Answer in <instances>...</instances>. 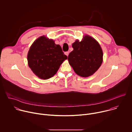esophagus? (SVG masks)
Instances as JSON below:
<instances>
[{
    "mask_svg": "<svg viewBox=\"0 0 132 132\" xmlns=\"http://www.w3.org/2000/svg\"><path fill=\"white\" fill-rule=\"evenodd\" d=\"M65 54L68 56V55H69V52H66L65 53Z\"/></svg>",
    "mask_w": 132,
    "mask_h": 132,
    "instance_id": "esophagus-1",
    "label": "esophagus"
}]
</instances>
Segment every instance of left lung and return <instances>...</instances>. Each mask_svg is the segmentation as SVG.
<instances>
[{
  "label": "left lung",
  "instance_id": "1",
  "mask_svg": "<svg viewBox=\"0 0 132 132\" xmlns=\"http://www.w3.org/2000/svg\"><path fill=\"white\" fill-rule=\"evenodd\" d=\"M72 47L73 50L69 53L68 60L75 73L82 77L91 76L103 62V51L99 43L85 35L81 41L76 40Z\"/></svg>",
  "mask_w": 132,
  "mask_h": 132
}]
</instances>
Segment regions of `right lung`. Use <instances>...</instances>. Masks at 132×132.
I'll return each instance as SVG.
<instances>
[{"mask_svg":"<svg viewBox=\"0 0 132 132\" xmlns=\"http://www.w3.org/2000/svg\"><path fill=\"white\" fill-rule=\"evenodd\" d=\"M67 59L61 46L44 35L33 43L27 56L29 67L36 76L44 80L54 76Z\"/></svg>","mask_w":132,"mask_h":132,"instance_id":"1","label":"right lung"}]
</instances>
